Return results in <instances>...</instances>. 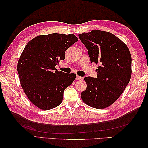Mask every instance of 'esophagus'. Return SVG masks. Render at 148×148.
<instances>
[{
	"mask_svg": "<svg viewBox=\"0 0 148 148\" xmlns=\"http://www.w3.org/2000/svg\"><path fill=\"white\" fill-rule=\"evenodd\" d=\"M77 79H78V80H82V79H83V77H79V76H77Z\"/></svg>",
	"mask_w": 148,
	"mask_h": 148,
	"instance_id": "34e87169",
	"label": "esophagus"
}]
</instances>
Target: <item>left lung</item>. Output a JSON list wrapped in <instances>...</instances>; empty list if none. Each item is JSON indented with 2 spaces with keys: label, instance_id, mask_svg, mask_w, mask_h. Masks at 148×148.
<instances>
[{
  "label": "left lung",
  "instance_id": "left-lung-1",
  "mask_svg": "<svg viewBox=\"0 0 148 148\" xmlns=\"http://www.w3.org/2000/svg\"><path fill=\"white\" fill-rule=\"evenodd\" d=\"M78 36L88 49L91 63L99 64L97 78H84L87 87L81 97L89 106L104 109L118 99L130 80V52L126 44L107 31L94 29Z\"/></svg>",
  "mask_w": 148,
  "mask_h": 148
}]
</instances>
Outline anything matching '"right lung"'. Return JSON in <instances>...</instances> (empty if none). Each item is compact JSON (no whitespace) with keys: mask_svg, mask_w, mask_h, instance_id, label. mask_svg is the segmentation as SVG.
<instances>
[{"mask_svg":"<svg viewBox=\"0 0 148 148\" xmlns=\"http://www.w3.org/2000/svg\"><path fill=\"white\" fill-rule=\"evenodd\" d=\"M78 41L76 36L59 33L40 35L26 44L18 62L21 86L34 105L47 110L59 106L75 73L56 70L65 52Z\"/></svg>","mask_w":148,"mask_h":148,"instance_id":"1","label":"right lung"}]
</instances>
